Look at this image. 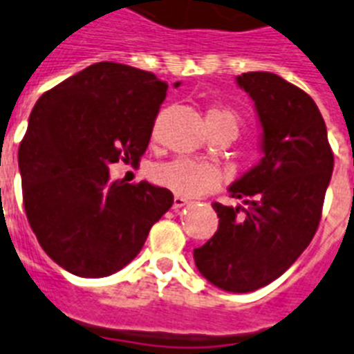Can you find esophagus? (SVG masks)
Returning <instances> with one entry per match:
<instances>
[{
  "instance_id": "34e87169",
  "label": "esophagus",
  "mask_w": 354,
  "mask_h": 354,
  "mask_svg": "<svg viewBox=\"0 0 354 354\" xmlns=\"http://www.w3.org/2000/svg\"><path fill=\"white\" fill-rule=\"evenodd\" d=\"M188 204V198L180 197V195H175L174 197V209H180L183 206H186Z\"/></svg>"
}]
</instances>
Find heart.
Here are the masks:
<instances>
[{
    "label": "heart",
    "mask_w": 354,
    "mask_h": 354,
    "mask_svg": "<svg viewBox=\"0 0 354 354\" xmlns=\"http://www.w3.org/2000/svg\"><path fill=\"white\" fill-rule=\"evenodd\" d=\"M206 122L212 131L223 127H232L239 130V115L232 108H209L206 112ZM151 177L162 188H168L174 194L188 198L213 192L221 184V171L215 166L208 162H198L188 157H179V159L153 166Z\"/></svg>",
    "instance_id": "b5f03b06"
}]
</instances>
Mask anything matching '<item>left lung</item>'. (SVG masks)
<instances>
[{"instance_id":"8db88e82","label":"left lung","mask_w":354,"mask_h":354,"mask_svg":"<svg viewBox=\"0 0 354 354\" xmlns=\"http://www.w3.org/2000/svg\"><path fill=\"white\" fill-rule=\"evenodd\" d=\"M236 84L255 101L264 157L230 186L244 206L213 203L218 230L194 259L213 286L250 293L279 279L309 246L335 157L322 113L304 90L271 72H248Z\"/></svg>"}]
</instances>
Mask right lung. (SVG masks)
Returning a JSON list of instances; mask_svg holds the SVG:
<instances>
[{"instance_id":"right-lung-1","label":"right lung","mask_w":354,"mask_h":354,"mask_svg":"<svg viewBox=\"0 0 354 354\" xmlns=\"http://www.w3.org/2000/svg\"><path fill=\"white\" fill-rule=\"evenodd\" d=\"M166 90L151 72L103 61L32 108L17 151L26 218L46 255L72 275L122 270L171 208L170 189L110 183L108 171L119 160H141Z\"/></svg>"}]
</instances>
